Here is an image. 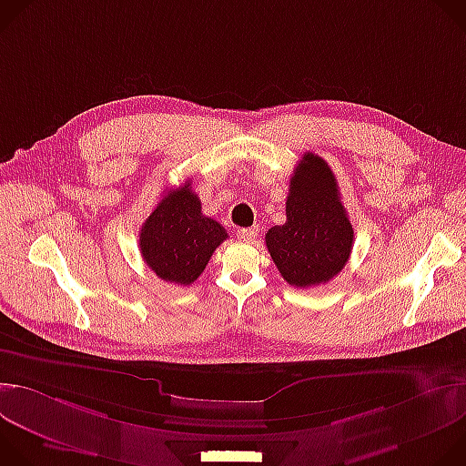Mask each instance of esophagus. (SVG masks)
<instances>
[{
	"mask_svg": "<svg viewBox=\"0 0 466 466\" xmlns=\"http://www.w3.org/2000/svg\"><path fill=\"white\" fill-rule=\"evenodd\" d=\"M238 238L241 239V241H254L256 238H258V228L256 227H250V228H239L238 230Z\"/></svg>",
	"mask_w": 466,
	"mask_h": 466,
	"instance_id": "1",
	"label": "esophagus"
}]
</instances>
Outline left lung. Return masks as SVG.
<instances>
[{
	"mask_svg": "<svg viewBox=\"0 0 466 466\" xmlns=\"http://www.w3.org/2000/svg\"><path fill=\"white\" fill-rule=\"evenodd\" d=\"M286 223L265 234V245L282 279L293 288H315L347 265L354 228L329 166L306 153L289 180Z\"/></svg>",
	"mask_w": 466,
	"mask_h": 466,
	"instance_id": "1",
	"label": "left lung"
}]
</instances>
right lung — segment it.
<instances>
[{
	"mask_svg": "<svg viewBox=\"0 0 466 466\" xmlns=\"http://www.w3.org/2000/svg\"><path fill=\"white\" fill-rule=\"evenodd\" d=\"M227 230L201 212L191 182L164 195L140 232L147 268L164 282L189 286L205 271Z\"/></svg>",
	"mask_w": 466,
	"mask_h": 466,
	"instance_id": "right-lung-1",
	"label": "right lung"
}]
</instances>
